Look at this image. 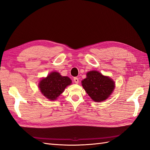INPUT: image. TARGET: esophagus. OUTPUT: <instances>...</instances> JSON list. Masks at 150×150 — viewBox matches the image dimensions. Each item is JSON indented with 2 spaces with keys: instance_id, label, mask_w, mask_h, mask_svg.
I'll list each match as a JSON object with an SVG mask.
<instances>
[{
  "instance_id": "obj_1",
  "label": "esophagus",
  "mask_w": 150,
  "mask_h": 150,
  "mask_svg": "<svg viewBox=\"0 0 150 150\" xmlns=\"http://www.w3.org/2000/svg\"><path fill=\"white\" fill-rule=\"evenodd\" d=\"M74 83H76V84H78V83H79V79H78V78H74Z\"/></svg>"
}]
</instances>
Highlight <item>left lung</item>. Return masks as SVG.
<instances>
[{
    "label": "left lung",
    "mask_w": 150,
    "mask_h": 150,
    "mask_svg": "<svg viewBox=\"0 0 150 150\" xmlns=\"http://www.w3.org/2000/svg\"><path fill=\"white\" fill-rule=\"evenodd\" d=\"M86 75L82 86L87 94L96 102L106 100L115 89L114 81L96 71H89Z\"/></svg>",
    "instance_id": "obj_1"
}]
</instances>
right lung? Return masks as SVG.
I'll list each match as a JSON object with an SVG mask.
<instances>
[{
	"instance_id": "1",
	"label": "right lung",
	"mask_w": 150,
	"mask_h": 150,
	"mask_svg": "<svg viewBox=\"0 0 150 150\" xmlns=\"http://www.w3.org/2000/svg\"><path fill=\"white\" fill-rule=\"evenodd\" d=\"M71 84V80L68 77L62 76L57 72H52L40 81L39 86L44 96L53 101L62 93L66 86Z\"/></svg>"
}]
</instances>
